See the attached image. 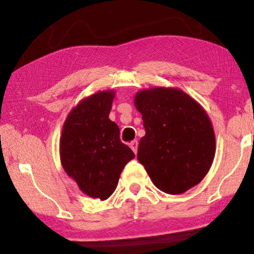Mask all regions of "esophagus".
Returning <instances> with one entry per match:
<instances>
[{
  "label": "esophagus",
  "instance_id": "1",
  "mask_svg": "<svg viewBox=\"0 0 254 254\" xmlns=\"http://www.w3.org/2000/svg\"><path fill=\"white\" fill-rule=\"evenodd\" d=\"M130 148H131V149H132L133 153L136 154L137 153V149H138V142H137L136 139H135V141L130 142Z\"/></svg>",
  "mask_w": 254,
  "mask_h": 254
}]
</instances>
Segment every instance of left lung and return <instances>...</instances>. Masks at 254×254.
Here are the masks:
<instances>
[{
	"label": "left lung",
	"mask_w": 254,
	"mask_h": 254,
	"mask_svg": "<svg viewBox=\"0 0 254 254\" xmlns=\"http://www.w3.org/2000/svg\"><path fill=\"white\" fill-rule=\"evenodd\" d=\"M135 106L145 135L137 159L159 190L180 194L202 182L216 150L211 121L199 104L179 88L139 90Z\"/></svg>",
	"instance_id": "left-lung-1"
}]
</instances>
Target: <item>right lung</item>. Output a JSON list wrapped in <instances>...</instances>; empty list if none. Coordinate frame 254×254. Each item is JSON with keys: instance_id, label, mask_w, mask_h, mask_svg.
Instances as JSON below:
<instances>
[{"instance_id": "right-lung-1", "label": "right lung", "mask_w": 254, "mask_h": 254, "mask_svg": "<svg viewBox=\"0 0 254 254\" xmlns=\"http://www.w3.org/2000/svg\"><path fill=\"white\" fill-rule=\"evenodd\" d=\"M115 97V90H103L82 99L69 112L60 139L65 173L84 194L100 200L115 192L125 165L135 157L109 118Z\"/></svg>"}]
</instances>
